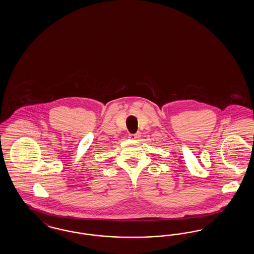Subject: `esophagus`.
I'll return each mask as SVG.
<instances>
[{"label": "esophagus", "instance_id": "1", "mask_svg": "<svg viewBox=\"0 0 254 254\" xmlns=\"http://www.w3.org/2000/svg\"><path fill=\"white\" fill-rule=\"evenodd\" d=\"M140 137H141V133L140 132L134 133V134H129V135H128V138L131 139V140L139 139Z\"/></svg>", "mask_w": 254, "mask_h": 254}]
</instances>
